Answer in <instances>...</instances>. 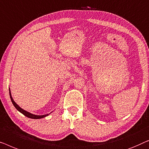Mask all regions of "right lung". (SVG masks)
Returning a JSON list of instances; mask_svg holds the SVG:
<instances>
[{
	"label": "right lung",
	"instance_id": "1",
	"mask_svg": "<svg viewBox=\"0 0 149 149\" xmlns=\"http://www.w3.org/2000/svg\"><path fill=\"white\" fill-rule=\"evenodd\" d=\"M9 94H10V98H11V102L13 104L15 107L16 108V109L19 111L20 113H22L23 115H24L25 116L29 117V118H31V119H41V118H43V117H45L49 116L50 113H48V114H45V115H42V116H38V115H35V114H32L31 113L23 109L22 108H21L14 101L13 98L12 96H11V90L9 88Z\"/></svg>",
	"mask_w": 149,
	"mask_h": 149
}]
</instances>
